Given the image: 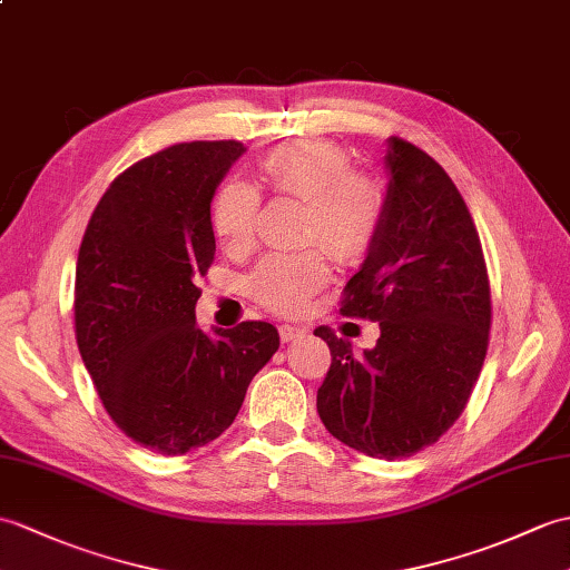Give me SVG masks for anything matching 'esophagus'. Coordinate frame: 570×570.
Masks as SVG:
<instances>
[{
	"label": "esophagus",
	"mask_w": 570,
	"mask_h": 570,
	"mask_svg": "<svg viewBox=\"0 0 570 570\" xmlns=\"http://www.w3.org/2000/svg\"><path fill=\"white\" fill-rule=\"evenodd\" d=\"M303 333H306V330H303V327H296V325H279V337H282V342L298 340V337H303Z\"/></svg>",
	"instance_id": "34e87169"
}]
</instances>
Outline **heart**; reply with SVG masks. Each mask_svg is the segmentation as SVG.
<instances>
[{"label": "heart", "instance_id": "b5f03b06", "mask_svg": "<svg viewBox=\"0 0 570 570\" xmlns=\"http://www.w3.org/2000/svg\"><path fill=\"white\" fill-rule=\"evenodd\" d=\"M259 177L279 194L306 204L303 240H321L340 262H360L376 243L386 191L364 171L350 169V155L333 140L303 138L279 145L262 157ZM259 194L243 179H230L210 202V228L225 253L253 247ZM330 279V259L321 247L294 255L264 257L247 276V291L262 308L296 315Z\"/></svg>", "mask_w": 570, "mask_h": 570}]
</instances>
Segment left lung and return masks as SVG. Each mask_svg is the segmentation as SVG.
<instances>
[{"label":"left lung","instance_id":"1","mask_svg":"<svg viewBox=\"0 0 570 570\" xmlns=\"http://www.w3.org/2000/svg\"><path fill=\"white\" fill-rule=\"evenodd\" d=\"M386 214L345 286L340 313L379 323L374 350L315 327L333 354L317 415L327 432L376 459L413 456L454 425L491 335V284L479 233L454 181L428 153L389 138Z\"/></svg>","mask_w":570,"mask_h":570}]
</instances>
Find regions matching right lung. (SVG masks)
Listing matches in <instances>:
<instances>
[{
  "label": "right lung",
  "instance_id": "obj_1",
  "mask_svg": "<svg viewBox=\"0 0 570 570\" xmlns=\"http://www.w3.org/2000/svg\"><path fill=\"white\" fill-rule=\"evenodd\" d=\"M243 153L237 140H194L145 157L111 181L79 245V354L106 413L157 454L220 436L279 350L264 321L196 327V282L216 255L210 202Z\"/></svg>",
  "mask_w": 570,
  "mask_h": 570
}]
</instances>
